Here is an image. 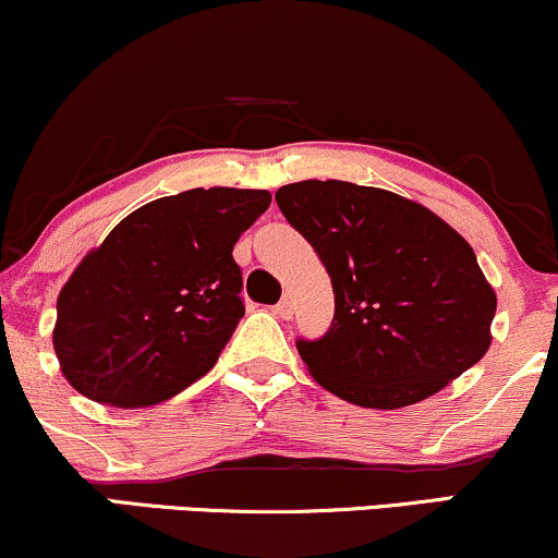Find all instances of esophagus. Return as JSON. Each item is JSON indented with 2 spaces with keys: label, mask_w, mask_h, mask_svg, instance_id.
<instances>
[{
  "label": "esophagus",
  "mask_w": 558,
  "mask_h": 558,
  "mask_svg": "<svg viewBox=\"0 0 558 558\" xmlns=\"http://www.w3.org/2000/svg\"><path fill=\"white\" fill-rule=\"evenodd\" d=\"M272 312L278 314L280 319H291V317H293V301H291V299H283L278 306L272 308Z\"/></svg>",
  "instance_id": "obj_1"
}]
</instances>
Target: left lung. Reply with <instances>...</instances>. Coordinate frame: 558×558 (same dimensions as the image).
Returning a JSON list of instances; mask_svg holds the SVG:
<instances>
[{"label":"left lung","mask_w":558,"mask_h":558,"mask_svg":"<svg viewBox=\"0 0 558 558\" xmlns=\"http://www.w3.org/2000/svg\"><path fill=\"white\" fill-rule=\"evenodd\" d=\"M332 280L335 317L299 340L314 379L364 408L432 398L486 355L496 293L465 239L428 207L338 179L275 192Z\"/></svg>","instance_id":"1"}]
</instances>
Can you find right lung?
Masks as SVG:
<instances>
[{"mask_svg": "<svg viewBox=\"0 0 558 558\" xmlns=\"http://www.w3.org/2000/svg\"><path fill=\"white\" fill-rule=\"evenodd\" d=\"M270 199L199 186L126 215L59 291L64 379L104 405L147 408L205 377L244 317L233 244Z\"/></svg>", "mask_w": 558, "mask_h": 558, "instance_id": "right-lung-1", "label": "right lung"}]
</instances>
